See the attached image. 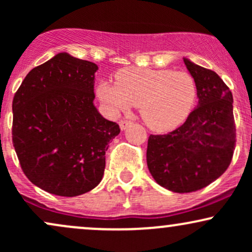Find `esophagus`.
Instances as JSON below:
<instances>
[{
  "label": "esophagus",
  "instance_id": "obj_1",
  "mask_svg": "<svg viewBox=\"0 0 252 252\" xmlns=\"http://www.w3.org/2000/svg\"><path fill=\"white\" fill-rule=\"evenodd\" d=\"M130 124H131L130 121L123 120V121H121V122H120V128H121V130H126L130 126Z\"/></svg>",
  "mask_w": 252,
  "mask_h": 252
}]
</instances>
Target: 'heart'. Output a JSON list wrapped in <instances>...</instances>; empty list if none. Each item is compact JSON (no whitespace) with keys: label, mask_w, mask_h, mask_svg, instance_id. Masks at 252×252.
Returning <instances> with one entry per match:
<instances>
[{"label":"heart","mask_w":252,"mask_h":252,"mask_svg":"<svg viewBox=\"0 0 252 252\" xmlns=\"http://www.w3.org/2000/svg\"><path fill=\"white\" fill-rule=\"evenodd\" d=\"M116 84L104 80L96 94L111 115L138 105L141 118L158 132L172 131L189 118L198 99L194 77L168 68L126 67L116 73Z\"/></svg>","instance_id":"heart-1"}]
</instances>
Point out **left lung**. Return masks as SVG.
Wrapping results in <instances>:
<instances>
[{"label":"left lung","instance_id":"obj_1","mask_svg":"<svg viewBox=\"0 0 252 252\" xmlns=\"http://www.w3.org/2000/svg\"><path fill=\"white\" fill-rule=\"evenodd\" d=\"M198 85V105L166 135H150L147 164L160 186L175 193L201 189L220 176L236 147L233 98L216 72L184 58Z\"/></svg>","mask_w":252,"mask_h":252}]
</instances>
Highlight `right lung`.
Here are the masks:
<instances>
[{"mask_svg":"<svg viewBox=\"0 0 252 252\" xmlns=\"http://www.w3.org/2000/svg\"><path fill=\"white\" fill-rule=\"evenodd\" d=\"M98 66L62 52L26 76L13 100V144L35 186L62 196L102 181L105 152L120 134L94 104Z\"/></svg>","mask_w":252,"mask_h":252,"instance_id":"add662e5","label":"right lung"}]
</instances>
